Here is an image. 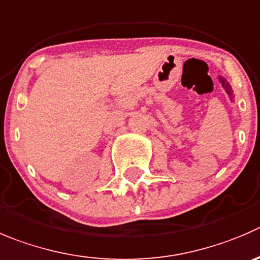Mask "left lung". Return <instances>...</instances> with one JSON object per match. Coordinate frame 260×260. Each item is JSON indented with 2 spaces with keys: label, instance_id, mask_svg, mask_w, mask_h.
<instances>
[{
  "label": "left lung",
  "instance_id": "8db88e82",
  "mask_svg": "<svg viewBox=\"0 0 260 260\" xmlns=\"http://www.w3.org/2000/svg\"><path fill=\"white\" fill-rule=\"evenodd\" d=\"M218 79H219V81H221V84H222V86H223V89H224V90H226V93H227V94H229V97L231 98V101L234 100V91H232L231 85H230V84L227 83L226 79L222 78V76H218Z\"/></svg>",
  "mask_w": 260,
  "mask_h": 260
}]
</instances>
